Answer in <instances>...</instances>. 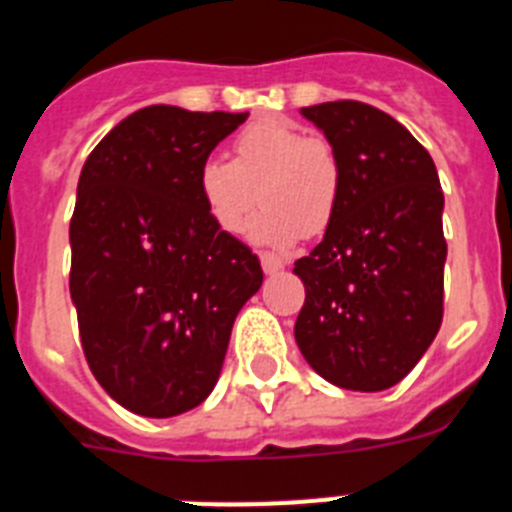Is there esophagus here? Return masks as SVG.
<instances>
[{
	"mask_svg": "<svg viewBox=\"0 0 512 512\" xmlns=\"http://www.w3.org/2000/svg\"><path fill=\"white\" fill-rule=\"evenodd\" d=\"M284 264H287V261H284L282 256H277V253H261V266H264L266 274H277V271L284 269Z\"/></svg>",
	"mask_w": 512,
	"mask_h": 512,
	"instance_id": "esophagus-1",
	"label": "esophagus"
}]
</instances>
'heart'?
Instances as JSON below:
<instances>
[{"mask_svg":"<svg viewBox=\"0 0 512 512\" xmlns=\"http://www.w3.org/2000/svg\"><path fill=\"white\" fill-rule=\"evenodd\" d=\"M197 192L225 235L246 230L259 194L253 241L289 248L302 233H323L336 215L341 161L330 140L305 135L295 122L261 120L235 135L230 164L207 158L197 171Z\"/></svg>","mask_w":512,"mask_h":512,"instance_id":"b5f03b06","label":"heart"}]
</instances>
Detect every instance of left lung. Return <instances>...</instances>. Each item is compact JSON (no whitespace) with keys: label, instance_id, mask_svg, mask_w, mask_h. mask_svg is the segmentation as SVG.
Here are the masks:
<instances>
[{"label":"left lung","instance_id":"1","mask_svg":"<svg viewBox=\"0 0 512 512\" xmlns=\"http://www.w3.org/2000/svg\"><path fill=\"white\" fill-rule=\"evenodd\" d=\"M336 148L341 197L323 241L295 261L305 305L295 338L343 390L400 382L443 320V192L431 153L395 117L341 99L302 107Z\"/></svg>","mask_w":512,"mask_h":512}]
</instances>
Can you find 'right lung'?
<instances>
[{
    "mask_svg": "<svg viewBox=\"0 0 512 512\" xmlns=\"http://www.w3.org/2000/svg\"><path fill=\"white\" fill-rule=\"evenodd\" d=\"M248 112L151 104L81 169L69 289L87 364L130 413L171 418L215 387L235 315L264 282L259 256L217 230L197 171Z\"/></svg>",
    "mask_w": 512,
    "mask_h": 512,
    "instance_id": "right-lung-1",
    "label": "right lung"
}]
</instances>
